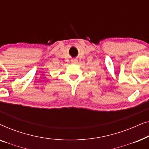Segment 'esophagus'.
Segmentation results:
<instances>
[{"mask_svg":"<svg viewBox=\"0 0 149 149\" xmlns=\"http://www.w3.org/2000/svg\"><path fill=\"white\" fill-rule=\"evenodd\" d=\"M77 62H78V61H77V60H72V64H77Z\"/></svg>","mask_w":149,"mask_h":149,"instance_id":"obj_1","label":"esophagus"}]
</instances>
